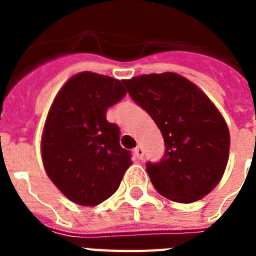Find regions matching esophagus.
<instances>
[{"label": "esophagus", "instance_id": "1", "mask_svg": "<svg viewBox=\"0 0 256 256\" xmlns=\"http://www.w3.org/2000/svg\"><path fill=\"white\" fill-rule=\"evenodd\" d=\"M133 152H134V156H136L138 160H141V159H142V156H144V150H142V148H141V146H136Z\"/></svg>", "mask_w": 256, "mask_h": 256}]
</instances>
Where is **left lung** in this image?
Listing matches in <instances>:
<instances>
[{"mask_svg":"<svg viewBox=\"0 0 256 256\" xmlns=\"http://www.w3.org/2000/svg\"><path fill=\"white\" fill-rule=\"evenodd\" d=\"M124 86L164 138L163 158L146 162L156 190L178 203L208 194L224 176L230 146L228 126L214 104L174 72L141 75L124 80Z\"/></svg>","mask_w":256,"mask_h":256,"instance_id":"obj_1","label":"left lung"}]
</instances>
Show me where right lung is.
I'll return each mask as SVG.
<instances>
[{
	"label": "right lung",
	"mask_w": 256,
	"mask_h": 256,
	"mask_svg": "<svg viewBox=\"0 0 256 256\" xmlns=\"http://www.w3.org/2000/svg\"><path fill=\"white\" fill-rule=\"evenodd\" d=\"M124 80L80 72L58 92L42 136V160L52 182L79 206H97L119 188L132 164L108 108L126 94Z\"/></svg>",
	"instance_id": "right-lung-1"
}]
</instances>
